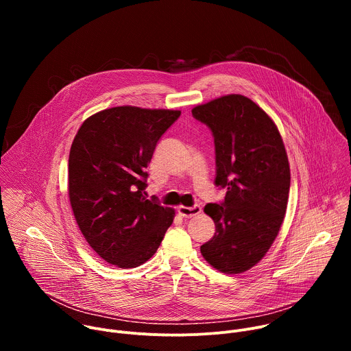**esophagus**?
Segmentation results:
<instances>
[{
  "mask_svg": "<svg viewBox=\"0 0 351 351\" xmlns=\"http://www.w3.org/2000/svg\"><path fill=\"white\" fill-rule=\"evenodd\" d=\"M178 213L180 217L183 218H191V217H195L198 215L199 213H202V207L199 206H193V207H179L178 208Z\"/></svg>",
  "mask_w": 351,
  "mask_h": 351,
  "instance_id": "34e87169",
  "label": "esophagus"
}]
</instances>
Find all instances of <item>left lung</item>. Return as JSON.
Here are the masks:
<instances>
[{"mask_svg":"<svg viewBox=\"0 0 351 351\" xmlns=\"http://www.w3.org/2000/svg\"><path fill=\"white\" fill-rule=\"evenodd\" d=\"M215 143V184L226 189L221 204H207L215 234L199 250L223 274H241L267 254L282 226L290 168L280 133L252 99L229 94L191 110Z\"/></svg>","mask_w":351,"mask_h":351,"instance_id":"1","label":"left lung"}]
</instances>
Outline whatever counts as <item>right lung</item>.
Returning a JSON list of instances; mask_svg holds the SVG:
<instances>
[{"instance_id":"obj_1","label":"right lung","mask_w":351,"mask_h":351,"mask_svg":"<svg viewBox=\"0 0 351 351\" xmlns=\"http://www.w3.org/2000/svg\"><path fill=\"white\" fill-rule=\"evenodd\" d=\"M180 111L114 107L87 118L69 153L68 193L76 223L104 261L134 268L152 258L175 210L147 199V165Z\"/></svg>"}]
</instances>
